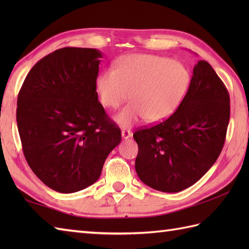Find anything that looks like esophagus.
<instances>
[{
  "label": "esophagus",
  "mask_w": 249,
  "mask_h": 249,
  "mask_svg": "<svg viewBox=\"0 0 249 249\" xmlns=\"http://www.w3.org/2000/svg\"><path fill=\"white\" fill-rule=\"evenodd\" d=\"M122 137H123L124 139H129L131 136H133V133H131L130 130L128 129H122Z\"/></svg>",
  "instance_id": "34e87169"
}]
</instances>
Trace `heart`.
Returning a JSON list of instances; mask_svg holds the SVG:
<instances>
[{
  "instance_id": "b5f03b06",
  "label": "heart",
  "mask_w": 249,
  "mask_h": 249,
  "mask_svg": "<svg viewBox=\"0 0 249 249\" xmlns=\"http://www.w3.org/2000/svg\"><path fill=\"white\" fill-rule=\"evenodd\" d=\"M190 73L184 64L168 57L133 54L116 62L96 79V92L106 108L128 104L115 115V122L129 127L144 119L156 123L170 116L181 103L189 87ZM131 95H129V93Z\"/></svg>"
}]
</instances>
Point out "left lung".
Returning <instances> with one entry per match:
<instances>
[{"label":"left lung","mask_w":249,"mask_h":249,"mask_svg":"<svg viewBox=\"0 0 249 249\" xmlns=\"http://www.w3.org/2000/svg\"><path fill=\"white\" fill-rule=\"evenodd\" d=\"M230 119V97L206 61L194 67L188 91L172 115L138 129L135 168L147 186L178 193L210 170L223 150Z\"/></svg>","instance_id":"left-lung-1"}]
</instances>
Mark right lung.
I'll use <instances>...</instances> for the list:
<instances>
[{"instance_id": "add662e5", "label": "right lung", "mask_w": 249, "mask_h": 249, "mask_svg": "<svg viewBox=\"0 0 249 249\" xmlns=\"http://www.w3.org/2000/svg\"><path fill=\"white\" fill-rule=\"evenodd\" d=\"M102 52L57 49L38 61L21 87L17 125L23 154L36 177L63 194L76 193L100 177L121 129L98 102Z\"/></svg>"}]
</instances>
